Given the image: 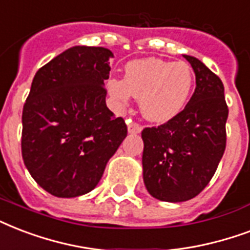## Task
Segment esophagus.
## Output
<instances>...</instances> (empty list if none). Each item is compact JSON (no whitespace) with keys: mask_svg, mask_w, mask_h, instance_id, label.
Listing matches in <instances>:
<instances>
[{"mask_svg":"<svg viewBox=\"0 0 250 250\" xmlns=\"http://www.w3.org/2000/svg\"><path fill=\"white\" fill-rule=\"evenodd\" d=\"M127 131L130 134H139L142 131V127L139 126L138 124H127Z\"/></svg>","mask_w":250,"mask_h":250,"instance_id":"obj_1","label":"esophagus"}]
</instances>
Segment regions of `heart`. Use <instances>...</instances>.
I'll use <instances>...</instances> for the list:
<instances>
[{"label":"heart","instance_id":"1","mask_svg":"<svg viewBox=\"0 0 250 250\" xmlns=\"http://www.w3.org/2000/svg\"><path fill=\"white\" fill-rule=\"evenodd\" d=\"M193 84L194 75L188 63L145 59L127 63L123 81L111 78L107 90L120 107L129 104L130 95L139 99L143 117L164 124L185 108Z\"/></svg>","mask_w":250,"mask_h":250}]
</instances>
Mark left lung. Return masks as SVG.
Masks as SVG:
<instances>
[{"instance_id": "left-lung-1", "label": "left lung", "mask_w": 250, "mask_h": 250, "mask_svg": "<svg viewBox=\"0 0 250 250\" xmlns=\"http://www.w3.org/2000/svg\"><path fill=\"white\" fill-rule=\"evenodd\" d=\"M195 74V90L175 119L146 127L143 183L154 198L184 202L210 183L226 150L228 108L224 86L202 61L184 55Z\"/></svg>"}]
</instances>
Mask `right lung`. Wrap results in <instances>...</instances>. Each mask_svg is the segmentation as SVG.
<instances>
[{
  "instance_id": "add662e5",
  "label": "right lung",
  "mask_w": 250,
  "mask_h": 250,
  "mask_svg": "<svg viewBox=\"0 0 250 250\" xmlns=\"http://www.w3.org/2000/svg\"><path fill=\"white\" fill-rule=\"evenodd\" d=\"M109 49L71 46L40 67L23 107L22 156L32 179L55 197L91 191L127 134L105 104Z\"/></svg>"
}]
</instances>
